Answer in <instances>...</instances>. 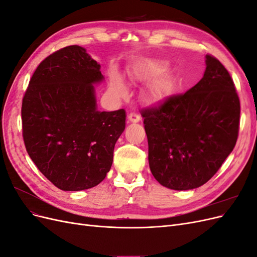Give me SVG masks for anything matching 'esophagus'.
Segmentation results:
<instances>
[{"label": "esophagus", "mask_w": 257, "mask_h": 257, "mask_svg": "<svg viewBox=\"0 0 257 257\" xmlns=\"http://www.w3.org/2000/svg\"><path fill=\"white\" fill-rule=\"evenodd\" d=\"M128 121L133 122V123H137V122L141 121V115H139L136 112H131L128 114Z\"/></svg>", "instance_id": "esophagus-1"}]
</instances>
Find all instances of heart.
<instances>
[{
	"label": "heart",
	"instance_id": "b5f03b06",
	"mask_svg": "<svg viewBox=\"0 0 257 257\" xmlns=\"http://www.w3.org/2000/svg\"><path fill=\"white\" fill-rule=\"evenodd\" d=\"M159 67L157 65H154L150 62L147 61H141L132 67L130 71V76L132 77V79L134 80H146V79H150L152 77L157 76L159 73ZM110 91L113 93V94L119 97V98H124L126 97L128 94V90L126 88L125 83H124L122 77L119 74H112L110 77ZM168 92V87L164 80L159 79L153 81L149 88H148L147 91V98L149 99V102L157 104L160 103L161 100L165 97Z\"/></svg>",
	"mask_w": 257,
	"mask_h": 257
}]
</instances>
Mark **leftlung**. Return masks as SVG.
Segmentation results:
<instances>
[{"label": "left lung", "mask_w": 257, "mask_h": 257, "mask_svg": "<svg viewBox=\"0 0 257 257\" xmlns=\"http://www.w3.org/2000/svg\"><path fill=\"white\" fill-rule=\"evenodd\" d=\"M142 115L153 177L165 188L186 191L209 181L234 149L240 102L227 69L207 54L197 84Z\"/></svg>", "instance_id": "left-lung-1"}]
</instances>
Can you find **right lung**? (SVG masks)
<instances>
[{
	"instance_id": "obj_1",
	"label": "right lung",
	"mask_w": 257,
	"mask_h": 257,
	"mask_svg": "<svg viewBox=\"0 0 257 257\" xmlns=\"http://www.w3.org/2000/svg\"><path fill=\"white\" fill-rule=\"evenodd\" d=\"M100 65L80 46H68L37 66L22 99V134L40 172L62 191L102 182L125 128L124 109L97 110Z\"/></svg>"
}]
</instances>
